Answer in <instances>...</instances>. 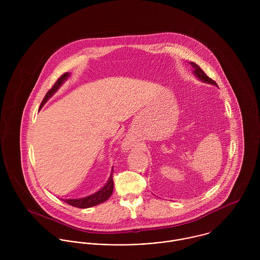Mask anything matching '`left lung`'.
<instances>
[{
  "label": "left lung",
  "mask_w": 260,
  "mask_h": 260,
  "mask_svg": "<svg viewBox=\"0 0 260 260\" xmlns=\"http://www.w3.org/2000/svg\"><path fill=\"white\" fill-rule=\"evenodd\" d=\"M191 65H192V67L194 68V73L195 75L200 79V80H202L203 82H206V83H209V84H212V85H215V86H218L217 84H216V82L214 81V80H212L211 78H209L207 75L204 73V71L197 65V64H195V63H191Z\"/></svg>",
  "instance_id": "8db88e82"
}]
</instances>
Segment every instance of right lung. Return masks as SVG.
Wrapping results in <instances>:
<instances>
[{
	"label": "right lung",
	"instance_id": "add662e5",
	"mask_svg": "<svg viewBox=\"0 0 260 260\" xmlns=\"http://www.w3.org/2000/svg\"><path fill=\"white\" fill-rule=\"evenodd\" d=\"M68 76H69L68 73H64L61 77H59V79L55 82V84L52 86V88L45 95L40 108H42V106L47 102V100L59 89V87L62 85V83L68 78ZM113 185H114V183H113V171H112L111 175H110L108 181L106 182V184L103 186L101 189H99L98 191H96L90 195L80 197V198H69V199H61V200L68 203L69 205L74 206V207L89 208V207L98 205V204L106 201L113 193Z\"/></svg>",
	"mask_w": 260,
	"mask_h": 260
}]
</instances>
